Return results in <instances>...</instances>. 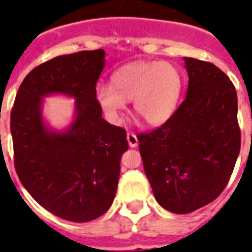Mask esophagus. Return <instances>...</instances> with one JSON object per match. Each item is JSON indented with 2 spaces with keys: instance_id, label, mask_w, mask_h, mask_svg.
I'll return each mask as SVG.
<instances>
[{
  "instance_id": "esophagus-1",
  "label": "esophagus",
  "mask_w": 252,
  "mask_h": 252,
  "mask_svg": "<svg viewBox=\"0 0 252 252\" xmlns=\"http://www.w3.org/2000/svg\"><path fill=\"white\" fill-rule=\"evenodd\" d=\"M126 140H128V145H129L130 148H136V146L138 145L137 136L134 133H132V132H128V133H126Z\"/></svg>"
}]
</instances>
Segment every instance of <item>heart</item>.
Instances as JSON below:
<instances>
[{
    "mask_svg": "<svg viewBox=\"0 0 252 252\" xmlns=\"http://www.w3.org/2000/svg\"><path fill=\"white\" fill-rule=\"evenodd\" d=\"M183 89V76L175 65L138 61L124 65L111 77V85H98L95 99L107 120L122 122L126 100L149 126H161L175 112Z\"/></svg>",
    "mask_w": 252,
    "mask_h": 252,
    "instance_id": "obj_1",
    "label": "heart"
}]
</instances>
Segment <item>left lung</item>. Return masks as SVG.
Wrapping results in <instances>:
<instances>
[{"instance_id":"1","label":"left lung","mask_w":252,"mask_h":252,"mask_svg":"<svg viewBox=\"0 0 252 252\" xmlns=\"http://www.w3.org/2000/svg\"><path fill=\"white\" fill-rule=\"evenodd\" d=\"M183 60L186 99L163 126L137 136L154 197L176 215L191 213L219 197L241 149L234 85L211 63Z\"/></svg>"}]
</instances>
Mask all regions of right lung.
<instances>
[{"mask_svg":"<svg viewBox=\"0 0 252 252\" xmlns=\"http://www.w3.org/2000/svg\"><path fill=\"white\" fill-rule=\"evenodd\" d=\"M106 52L81 51L45 61L26 76L10 116L18 178L41 207L60 219L87 222L115 199L126 129L107 123L95 99ZM76 98L73 122L63 131L42 116V99Z\"/></svg>","mask_w":252,"mask_h":252,"instance_id":"right-lung-1","label":"right lung"}]
</instances>
